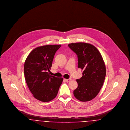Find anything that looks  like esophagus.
Here are the masks:
<instances>
[{
  "mask_svg": "<svg viewBox=\"0 0 130 130\" xmlns=\"http://www.w3.org/2000/svg\"><path fill=\"white\" fill-rule=\"evenodd\" d=\"M64 80L66 81V82H70V81H71V79L69 78V79H64Z\"/></svg>",
  "mask_w": 130,
  "mask_h": 130,
  "instance_id": "34e87169",
  "label": "esophagus"
}]
</instances>
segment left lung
<instances>
[{
  "instance_id": "left-lung-1",
  "label": "left lung",
  "mask_w": 130,
  "mask_h": 130,
  "mask_svg": "<svg viewBox=\"0 0 130 130\" xmlns=\"http://www.w3.org/2000/svg\"><path fill=\"white\" fill-rule=\"evenodd\" d=\"M77 55L78 67L83 70L82 76L76 79L77 88L74 91V97L82 102L93 99L103 85L106 67L97 48L91 44L78 42L68 45Z\"/></svg>"
}]
</instances>
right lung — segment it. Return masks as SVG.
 Instances as JSON below:
<instances>
[{
  "label": "right lung",
  "instance_id": "obj_1",
  "mask_svg": "<svg viewBox=\"0 0 130 130\" xmlns=\"http://www.w3.org/2000/svg\"><path fill=\"white\" fill-rule=\"evenodd\" d=\"M61 45H47L33 50L27 56L24 67L25 80L33 96L44 102L54 99L63 78L49 73L56 52Z\"/></svg>",
  "mask_w": 130,
  "mask_h": 130
}]
</instances>
